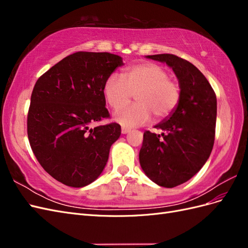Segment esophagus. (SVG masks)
<instances>
[{
    "label": "esophagus",
    "instance_id": "obj_1",
    "mask_svg": "<svg viewBox=\"0 0 248 248\" xmlns=\"http://www.w3.org/2000/svg\"><path fill=\"white\" fill-rule=\"evenodd\" d=\"M130 131H131V129H130V128H128V127L122 126V128H121V132H122L123 134H126V133H128V132H130Z\"/></svg>",
    "mask_w": 248,
    "mask_h": 248
}]
</instances>
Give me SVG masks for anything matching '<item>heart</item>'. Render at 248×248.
<instances>
[{
    "label": "heart",
    "instance_id": "heart-1",
    "mask_svg": "<svg viewBox=\"0 0 248 248\" xmlns=\"http://www.w3.org/2000/svg\"><path fill=\"white\" fill-rule=\"evenodd\" d=\"M168 71L155 63H140L126 68L121 78L111 74L103 85V94L112 108H118L137 93L138 104L115 111V121L125 127L149 122L152 114L157 119L170 116L177 107L180 89L169 78Z\"/></svg>",
    "mask_w": 248,
    "mask_h": 248
}]
</instances>
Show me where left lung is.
I'll use <instances>...</instances> for the list:
<instances>
[{
  "mask_svg": "<svg viewBox=\"0 0 248 248\" xmlns=\"http://www.w3.org/2000/svg\"><path fill=\"white\" fill-rule=\"evenodd\" d=\"M166 63L178 78L180 98L171 115L144 133L140 164L157 185L172 188L188 181L204 167L214 145L217 115L211 85L196 66L175 55L146 56Z\"/></svg>",
  "mask_w": 248,
  "mask_h": 248,
  "instance_id": "8db88e82",
  "label": "left lung"
}]
</instances>
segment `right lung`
<instances>
[{"label": "right lung", "instance_id": "right-lung-1", "mask_svg": "<svg viewBox=\"0 0 248 248\" xmlns=\"http://www.w3.org/2000/svg\"><path fill=\"white\" fill-rule=\"evenodd\" d=\"M122 65L123 59L109 52L78 51L36 81L28 138L37 160L57 181L84 187L106 168L121 126L110 123L90 128V124L109 117L103 85Z\"/></svg>", "mask_w": 248, "mask_h": 248}]
</instances>
